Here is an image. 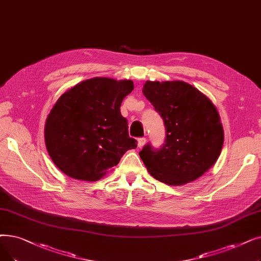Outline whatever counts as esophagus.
<instances>
[{
	"label": "esophagus",
	"instance_id": "esophagus-1",
	"mask_svg": "<svg viewBox=\"0 0 261 261\" xmlns=\"http://www.w3.org/2000/svg\"><path fill=\"white\" fill-rule=\"evenodd\" d=\"M146 142H147V140H146L145 138H140V139L138 140V146L141 148V147H143V146L146 144Z\"/></svg>",
	"mask_w": 261,
	"mask_h": 261
}]
</instances>
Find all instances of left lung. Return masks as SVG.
<instances>
[{
    "instance_id": "obj_1",
    "label": "left lung",
    "mask_w": 261,
    "mask_h": 261,
    "mask_svg": "<svg viewBox=\"0 0 261 261\" xmlns=\"http://www.w3.org/2000/svg\"><path fill=\"white\" fill-rule=\"evenodd\" d=\"M143 94L166 128L162 148L146 145L140 151L147 171L168 186L201 177L218 161L224 143L221 117L212 101L184 81H147Z\"/></svg>"
}]
</instances>
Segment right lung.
I'll list each match as a JSON object with an SVG mask.
<instances>
[{"mask_svg":"<svg viewBox=\"0 0 261 261\" xmlns=\"http://www.w3.org/2000/svg\"><path fill=\"white\" fill-rule=\"evenodd\" d=\"M131 80L93 77L69 88L56 101L44 123V142L53 163L74 179L102 178L137 140L120 114Z\"/></svg>","mask_w":261,"mask_h":261,"instance_id":"right-lung-1","label":"right lung"}]
</instances>
